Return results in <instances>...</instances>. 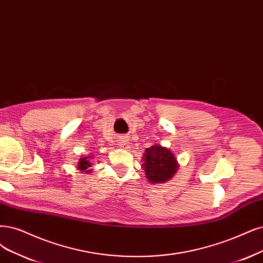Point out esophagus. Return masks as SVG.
<instances>
[{"instance_id": "1", "label": "esophagus", "mask_w": 263, "mask_h": 263, "mask_svg": "<svg viewBox=\"0 0 263 263\" xmlns=\"http://www.w3.org/2000/svg\"><path fill=\"white\" fill-rule=\"evenodd\" d=\"M121 141V147H123V148H129V140H126L125 138H122V140H120Z\"/></svg>"}]
</instances>
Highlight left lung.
I'll return each instance as SVG.
<instances>
[{
    "instance_id": "1",
    "label": "left lung",
    "mask_w": 263,
    "mask_h": 263,
    "mask_svg": "<svg viewBox=\"0 0 263 263\" xmlns=\"http://www.w3.org/2000/svg\"><path fill=\"white\" fill-rule=\"evenodd\" d=\"M143 169L145 178L152 184L166 183L173 178L179 170L178 159L169 148L155 144L145 149Z\"/></svg>"
}]
</instances>
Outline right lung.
I'll list each match as a JSON object with an SVG mask.
<instances>
[{
	"label": "right lung",
	"instance_id": "1",
	"mask_svg": "<svg viewBox=\"0 0 263 263\" xmlns=\"http://www.w3.org/2000/svg\"><path fill=\"white\" fill-rule=\"evenodd\" d=\"M91 158H93V156H85V157H81L79 159V162H78V169L82 172L89 173L92 171V169H90L92 167L91 164Z\"/></svg>",
	"mask_w": 263,
	"mask_h": 263
}]
</instances>
